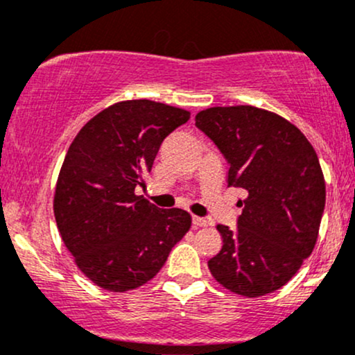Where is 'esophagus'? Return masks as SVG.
<instances>
[{"mask_svg":"<svg viewBox=\"0 0 355 355\" xmlns=\"http://www.w3.org/2000/svg\"><path fill=\"white\" fill-rule=\"evenodd\" d=\"M191 222H193L195 227H207V225H209V222H207V220L202 218V217H191Z\"/></svg>","mask_w":355,"mask_h":355,"instance_id":"1","label":"esophagus"}]
</instances>
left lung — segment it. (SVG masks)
I'll use <instances>...</instances> for the list:
<instances>
[{"label":"left lung","instance_id":"8db88e82","mask_svg":"<svg viewBox=\"0 0 355 355\" xmlns=\"http://www.w3.org/2000/svg\"><path fill=\"white\" fill-rule=\"evenodd\" d=\"M195 125L229 164V185L247 191L237 229L217 225L223 245L211 275L239 295L270 294L317 242L325 182L315 150L291 121L248 105L203 110Z\"/></svg>","mask_w":355,"mask_h":355}]
</instances>
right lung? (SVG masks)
Masks as SVG:
<instances>
[{
  "instance_id": "1",
  "label": "right lung",
  "mask_w": 355,
  "mask_h": 355,
  "mask_svg": "<svg viewBox=\"0 0 355 355\" xmlns=\"http://www.w3.org/2000/svg\"><path fill=\"white\" fill-rule=\"evenodd\" d=\"M189 118L157 101H121L93 116L68 148L56 183V225L80 270L101 288L146 284L189 232V211L158 209L135 195L162 141Z\"/></svg>"
}]
</instances>
